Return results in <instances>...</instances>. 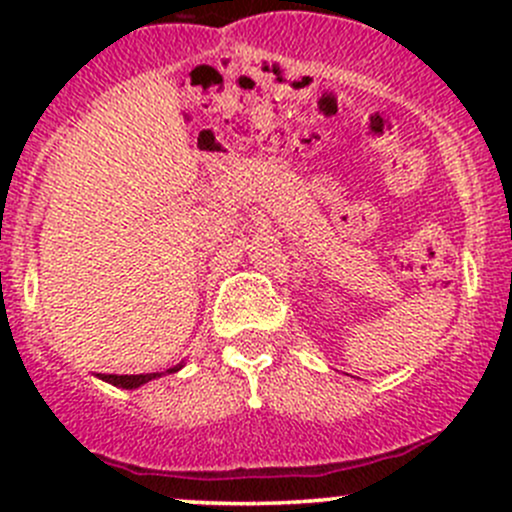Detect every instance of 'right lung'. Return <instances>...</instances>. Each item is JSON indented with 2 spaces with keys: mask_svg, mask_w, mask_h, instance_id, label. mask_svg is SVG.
I'll return each mask as SVG.
<instances>
[{
  "mask_svg": "<svg viewBox=\"0 0 512 512\" xmlns=\"http://www.w3.org/2000/svg\"><path fill=\"white\" fill-rule=\"evenodd\" d=\"M180 369H183V364L170 366L168 374H175V371H180ZM158 376H163V374H158V371L156 374H98V379L108 381V384L118 386V389H138V386L148 384V381L158 379Z\"/></svg>",
  "mask_w": 512,
  "mask_h": 512,
  "instance_id": "add662e5",
  "label": "right lung"
}]
</instances>
